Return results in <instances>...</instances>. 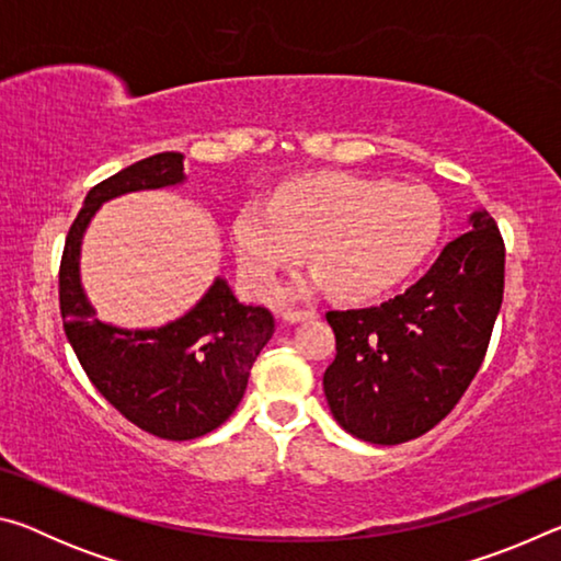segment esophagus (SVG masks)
<instances>
[{"label":"esophagus","mask_w":561,"mask_h":561,"mask_svg":"<svg viewBox=\"0 0 561 561\" xmlns=\"http://www.w3.org/2000/svg\"><path fill=\"white\" fill-rule=\"evenodd\" d=\"M282 319L287 321V324H299V321L317 319V311H311V309H287L282 314Z\"/></svg>","instance_id":"obj_1"}]
</instances>
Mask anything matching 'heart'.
Wrapping results in <instances>:
<instances>
[{
  "label": "heart",
  "instance_id": "1",
  "mask_svg": "<svg viewBox=\"0 0 561 561\" xmlns=\"http://www.w3.org/2000/svg\"><path fill=\"white\" fill-rule=\"evenodd\" d=\"M443 222V205L428 187L321 173L291 180L272 203L247 201L232 220V242L247 287L260 297L309 250L317 270L299 294L329 287L336 299L368 301L431 257Z\"/></svg>",
  "mask_w": 561,
  "mask_h": 561
}]
</instances>
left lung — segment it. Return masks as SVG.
Masks as SVG:
<instances>
[{"mask_svg": "<svg viewBox=\"0 0 561 561\" xmlns=\"http://www.w3.org/2000/svg\"><path fill=\"white\" fill-rule=\"evenodd\" d=\"M468 222L403 294L327 314L336 358L324 393L354 438L398 445L428 433L478 374L505 291V242L488 210Z\"/></svg>", "mask_w": 561, "mask_h": 561, "instance_id": "8db88e82", "label": "left lung"}]
</instances>
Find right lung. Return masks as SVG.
Here are the masks:
<instances>
[{
  "instance_id": "obj_1",
  "label": "right lung",
  "mask_w": 561,
  "mask_h": 561,
  "mask_svg": "<svg viewBox=\"0 0 561 561\" xmlns=\"http://www.w3.org/2000/svg\"><path fill=\"white\" fill-rule=\"evenodd\" d=\"M183 183L185 156L168 150L91 187L66 234L59 270L64 331L83 371L123 417L165 440H193L222 425L274 334L270 311L242 304L222 277L163 327L121 329L96 317L81 284V242L93 215L113 197Z\"/></svg>"
}]
</instances>
